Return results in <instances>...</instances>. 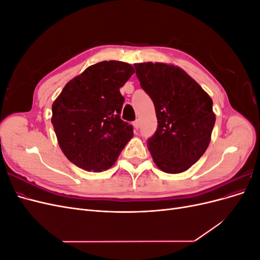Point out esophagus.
Returning a JSON list of instances; mask_svg holds the SVG:
<instances>
[{
  "label": "esophagus",
  "mask_w": 260,
  "mask_h": 260,
  "mask_svg": "<svg viewBox=\"0 0 260 260\" xmlns=\"http://www.w3.org/2000/svg\"><path fill=\"white\" fill-rule=\"evenodd\" d=\"M133 127H135V129H139V127H140V120H136L135 122H133Z\"/></svg>",
  "instance_id": "34e87169"
}]
</instances>
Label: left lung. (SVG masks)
<instances>
[{"label":"left lung","instance_id":"left-lung-1","mask_svg":"<svg viewBox=\"0 0 260 260\" xmlns=\"http://www.w3.org/2000/svg\"><path fill=\"white\" fill-rule=\"evenodd\" d=\"M135 67L158 122L147 141L148 151L161 171L181 174L201 158L210 143L216 121L212 100L178 66L148 61Z\"/></svg>","mask_w":260,"mask_h":260}]
</instances>
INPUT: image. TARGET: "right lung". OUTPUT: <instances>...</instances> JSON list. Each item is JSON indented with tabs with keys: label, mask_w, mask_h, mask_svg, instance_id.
<instances>
[{
	"label": "right lung",
	"mask_w": 260,
	"mask_h": 260,
	"mask_svg": "<svg viewBox=\"0 0 260 260\" xmlns=\"http://www.w3.org/2000/svg\"><path fill=\"white\" fill-rule=\"evenodd\" d=\"M133 74L128 62L100 61L67 82L53 102L51 121L58 145L77 167L109 169L132 139V125L120 118V88Z\"/></svg>",
	"instance_id": "add662e5"
}]
</instances>
